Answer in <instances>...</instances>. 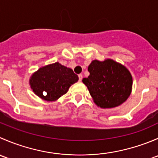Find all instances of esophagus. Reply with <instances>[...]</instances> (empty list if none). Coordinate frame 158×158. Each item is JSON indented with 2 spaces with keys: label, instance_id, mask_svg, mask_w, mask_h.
I'll list each match as a JSON object with an SVG mask.
<instances>
[{
  "label": "esophagus",
  "instance_id": "1",
  "mask_svg": "<svg viewBox=\"0 0 158 158\" xmlns=\"http://www.w3.org/2000/svg\"><path fill=\"white\" fill-rule=\"evenodd\" d=\"M82 74H79V81H82Z\"/></svg>",
  "mask_w": 158,
  "mask_h": 158
}]
</instances>
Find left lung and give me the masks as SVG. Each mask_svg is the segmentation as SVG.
<instances>
[{"instance_id": "left-lung-1", "label": "left lung", "mask_w": 158, "mask_h": 158, "mask_svg": "<svg viewBox=\"0 0 158 158\" xmlns=\"http://www.w3.org/2000/svg\"><path fill=\"white\" fill-rule=\"evenodd\" d=\"M88 71L89 76L82 82L97 106L110 109L126 101L131 91L132 77L125 66L112 60H93Z\"/></svg>"}]
</instances>
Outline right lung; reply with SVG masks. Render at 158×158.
I'll list each match as a JSON object with an SVG mask.
<instances>
[{"mask_svg": "<svg viewBox=\"0 0 158 158\" xmlns=\"http://www.w3.org/2000/svg\"><path fill=\"white\" fill-rule=\"evenodd\" d=\"M79 77L73 69L59 63L40 68L30 79L34 93L46 101L52 102L66 94Z\"/></svg>", "mask_w": 158, "mask_h": 158, "instance_id": "obj_1", "label": "right lung"}]
</instances>
